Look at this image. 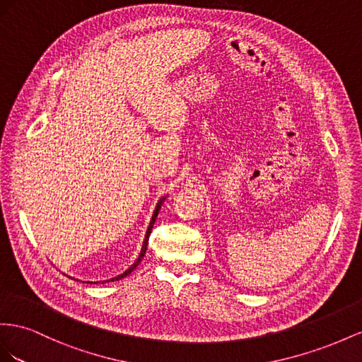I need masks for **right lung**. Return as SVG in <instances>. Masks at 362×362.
<instances>
[{
    "label": "right lung",
    "instance_id": "add662e5",
    "mask_svg": "<svg viewBox=\"0 0 362 362\" xmlns=\"http://www.w3.org/2000/svg\"><path fill=\"white\" fill-rule=\"evenodd\" d=\"M163 200L165 199H162V200H159V203H158V206H156V211H154V214H153V216H151V221H150V227H148V230H147V235H146V240H144V244H142V250H141V255H139V257L136 259V262L133 264L129 270H126L122 274H119V276H117V277H113V279H110V282H113V281H119V279H122V277H126L127 274H130L133 270H135V268L139 265V262L142 261V257H144V255H146V250H147V244H148V236H150V233H151V229H153V224H154V221H156V216H158V214H159V209H160V206H162V203H163ZM105 282H109V281H105Z\"/></svg>",
    "mask_w": 362,
    "mask_h": 362
}]
</instances>
